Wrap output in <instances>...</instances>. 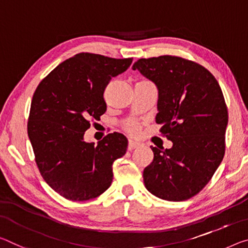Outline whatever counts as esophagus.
Masks as SVG:
<instances>
[{
	"instance_id": "1",
	"label": "esophagus",
	"mask_w": 248,
	"mask_h": 248,
	"mask_svg": "<svg viewBox=\"0 0 248 248\" xmlns=\"http://www.w3.org/2000/svg\"><path fill=\"white\" fill-rule=\"evenodd\" d=\"M140 145L139 142H137V141H132V140H129V143H128V150L129 151H132L135 150L136 148H138Z\"/></svg>"
}]
</instances>
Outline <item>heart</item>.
Wrapping results in <instances>:
<instances>
[{
	"mask_svg": "<svg viewBox=\"0 0 248 248\" xmlns=\"http://www.w3.org/2000/svg\"><path fill=\"white\" fill-rule=\"evenodd\" d=\"M124 130L130 133V135H138L140 131V124L138 121H136L135 119H128L127 121H124Z\"/></svg>",
	"mask_w": 248,
	"mask_h": 248,
	"instance_id": "b5f03b06",
	"label": "heart"
}]
</instances>
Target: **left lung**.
Segmentation results:
<instances>
[{
  "label": "left lung",
  "mask_w": 248,
  "mask_h": 248,
  "mask_svg": "<svg viewBox=\"0 0 248 248\" xmlns=\"http://www.w3.org/2000/svg\"><path fill=\"white\" fill-rule=\"evenodd\" d=\"M159 90L156 124L171 149L150 147L153 161L143 170L147 190L166 201H186L210 182L225 153L229 113L222 89L198 62L163 55L132 66Z\"/></svg>",
  "instance_id": "8db88e82"
}]
</instances>
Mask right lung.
<instances>
[{"label": "right lung", "instance_id": "right-lung-1", "mask_svg": "<svg viewBox=\"0 0 248 248\" xmlns=\"http://www.w3.org/2000/svg\"><path fill=\"white\" fill-rule=\"evenodd\" d=\"M132 58L79 53L53 69L35 90L27 133L43 179L69 201H88L112 182V163L124 155L128 140L109 133L96 145L85 142L90 120L107 110L105 89Z\"/></svg>", "mask_w": 248, "mask_h": 248}]
</instances>
